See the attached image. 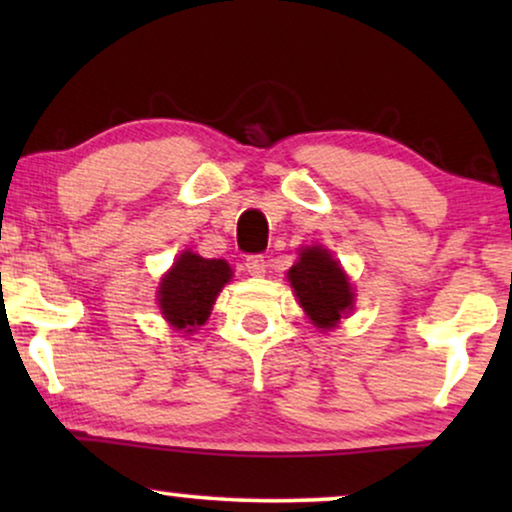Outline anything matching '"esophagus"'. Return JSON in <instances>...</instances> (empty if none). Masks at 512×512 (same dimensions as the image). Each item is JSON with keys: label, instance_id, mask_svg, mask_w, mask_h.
<instances>
[{"label": "esophagus", "instance_id": "esophagus-1", "mask_svg": "<svg viewBox=\"0 0 512 512\" xmlns=\"http://www.w3.org/2000/svg\"><path fill=\"white\" fill-rule=\"evenodd\" d=\"M247 272L249 275H254V277H261L263 272H265V268H268V261H265V256L263 254H251V256H247Z\"/></svg>", "mask_w": 512, "mask_h": 512}]
</instances>
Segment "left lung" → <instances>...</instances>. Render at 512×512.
Listing matches in <instances>:
<instances>
[{
  "instance_id": "8db88e82",
  "label": "left lung",
  "mask_w": 512,
  "mask_h": 512,
  "mask_svg": "<svg viewBox=\"0 0 512 512\" xmlns=\"http://www.w3.org/2000/svg\"><path fill=\"white\" fill-rule=\"evenodd\" d=\"M289 282L307 317L324 331L333 328L342 314L352 310L354 293L349 289L347 275L326 249H303L300 261L289 270Z\"/></svg>"
}]
</instances>
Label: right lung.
I'll use <instances>...</instances> for the list:
<instances>
[{"label": "right lung", "mask_w": 512, "mask_h": 512, "mask_svg": "<svg viewBox=\"0 0 512 512\" xmlns=\"http://www.w3.org/2000/svg\"><path fill=\"white\" fill-rule=\"evenodd\" d=\"M230 275L233 270L226 261H209L193 251H184L160 282L158 305L163 317L177 331L191 333L195 326L205 324Z\"/></svg>", "instance_id": "right-lung-1"}]
</instances>
